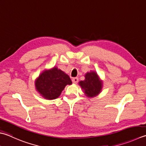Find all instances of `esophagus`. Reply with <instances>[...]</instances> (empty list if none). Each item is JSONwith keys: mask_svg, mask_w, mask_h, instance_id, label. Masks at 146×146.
<instances>
[{"mask_svg": "<svg viewBox=\"0 0 146 146\" xmlns=\"http://www.w3.org/2000/svg\"><path fill=\"white\" fill-rule=\"evenodd\" d=\"M72 82L73 83H74V84H77L78 82V78H77V77H75V78H73L72 79Z\"/></svg>", "mask_w": 146, "mask_h": 146, "instance_id": "esophagus-1", "label": "esophagus"}]
</instances>
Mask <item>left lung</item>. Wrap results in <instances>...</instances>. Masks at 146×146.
<instances>
[{"instance_id": "left-lung-1", "label": "left lung", "mask_w": 146, "mask_h": 146, "mask_svg": "<svg viewBox=\"0 0 146 146\" xmlns=\"http://www.w3.org/2000/svg\"><path fill=\"white\" fill-rule=\"evenodd\" d=\"M83 92L88 98H92L101 92L103 82L95 71H90L85 75V80L79 82Z\"/></svg>"}]
</instances>
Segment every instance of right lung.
Segmentation results:
<instances>
[{"label":"right lung","mask_w":146,"mask_h":146,"mask_svg":"<svg viewBox=\"0 0 146 146\" xmlns=\"http://www.w3.org/2000/svg\"><path fill=\"white\" fill-rule=\"evenodd\" d=\"M70 76L57 67L45 70L35 81L36 90L40 95L47 100L59 98L67 85H71Z\"/></svg>","instance_id":"1"}]
</instances>
